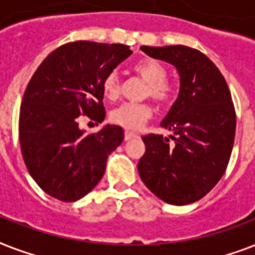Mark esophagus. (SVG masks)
I'll return each instance as SVG.
<instances>
[{
  "instance_id": "1",
  "label": "esophagus",
  "mask_w": 255,
  "mask_h": 255,
  "mask_svg": "<svg viewBox=\"0 0 255 255\" xmlns=\"http://www.w3.org/2000/svg\"><path fill=\"white\" fill-rule=\"evenodd\" d=\"M136 133H133V132H129V131H126V133H124V140L126 141H128V140L133 139V137H136Z\"/></svg>"
}]
</instances>
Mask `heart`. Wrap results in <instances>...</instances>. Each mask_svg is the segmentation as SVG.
I'll use <instances>...</instances> for the list:
<instances>
[{"instance_id":"1","label":"heart","mask_w":255,"mask_h":255,"mask_svg":"<svg viewBox=\"0 0 255 255\" xmlns=\"http://www.w3.org/2000/svg\"><path fill=\"white\" fill-rule=\"evenodd\" d=\"M133 71L147 83L144 95L149 96L159 106H167L172 102L174 90L167 81L168 71L161 63L153 59H143L133 66ZM104 95L108 99H116L120 94V81L115 71L108 73L102 83ZM152 116V108L147 103H124L111 112V122L122 128L136 131L147 123Z\"/></svg>"}]
</instances>
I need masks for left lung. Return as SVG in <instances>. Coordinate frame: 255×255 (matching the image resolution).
I'll list each match as a JSON object with an SVG mask.
<instances>
[{
	"label": "left lung",
	"mask_w": 255,
	"mask_h": 255,
	"mask_svg": "<svg viewBox=\"0 0 255 255\" xmlns=\"http://www.w3.org/2000/svg\"><path fill=\"white\" fill-rule=\"evenodd\" d=\"M140 49L177 69L180 91L160 124L173 135L143 136L145 152L137 170L160 200L188 205L209 193L225 173L236 135L232 95L217 66L201 51L182 45Z\"/></svg>",
	"instance_id": "8db88e82"
}]
</instances>
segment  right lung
Returning <instances> with one entry per match:
<instances>
[{"mask_svg":"<svg viewBox=\"0 0 255 255\" xmlns=\"http://www.w3.org/2000/svg\"><path fill=\"white\" fill-rule=\"evenodd\" d=\"M131 54L120 43L70 42L49 54L30 79L19 111V143L30 176L51 197L77 201L103 177L123 128L107 124L86 135L79 116L103 122L104 77Z\"/></svg>","mask_w":255,"mask_h":255,"instance_id":"1","label":"right lung"}]
</instances>
